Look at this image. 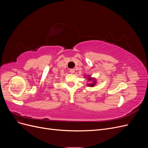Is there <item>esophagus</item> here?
Listing matches in <instances>:
<instances>
[{"mask_svg":"<svg viewBox=\"0 0 148 148\" xmlns=\"http://www.w3.org/2000/svg\"><path fill=\"white\" fill-rule=\"evenodd\" d=\"M70 73H75V70L74 69H70Z\"/></svg>","mask_w":148,"mask_h":148,"instance_id":"34e87169","label":"esophagus"}]
</instances>
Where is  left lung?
<instances>
[{
	"instance_id": "left-lung-1",
	"label": "left lung",
	"mask_w": 148,
	"mask_h": 148,
	"mask_svg": "<svg viewBox=\"0 0 148 148\" xmlns=\"http://www.w3.org/2000/svg\"><path fill=\"white\" fill-rule=\"evenodd\" d=\"M89 78V77H88ZM88 80H91V78H89L88 79ZM95 83H96V82L95 81V82H94V83L93 84H88V86H91V87H92V86H94L95 85Z\"/></svg>"
}]
</instances>
